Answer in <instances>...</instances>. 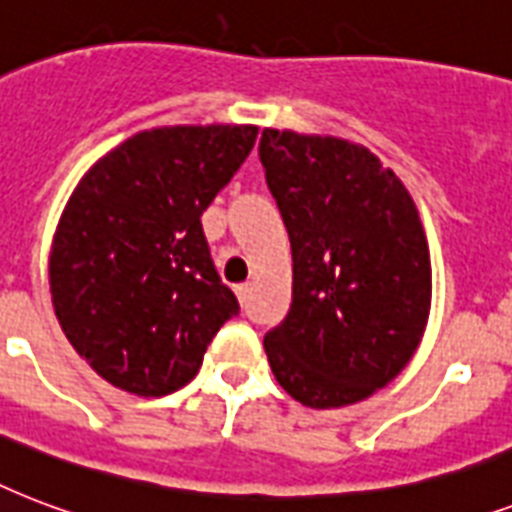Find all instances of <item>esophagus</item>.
Returning <instances> with one entry per match:
<instances>
[{
    "label": "esophagus",
    "instance_id": "esophagus-1",
    "mask_svg": "<svg viewBox=\"0 0 512 512\" xmlns=\"http://www.w3.org/2000/svg\"><path fill=\"white\" fill-rule=\"evenodd\" d=\"M235 293H237V299H240V304H245V301H248V296H251V283H240L235 288Z\"/></svg>",
    "mask_w": 512,
    "mask_h": 512
}]
</instances>
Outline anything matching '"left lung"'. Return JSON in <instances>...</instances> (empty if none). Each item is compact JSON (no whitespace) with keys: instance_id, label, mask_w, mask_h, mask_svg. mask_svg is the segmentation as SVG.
I'll return each mask as SVG.
<instances>
[{"instance_id":"1","label":"left lung","mask_w":512,"mask_h":512,"mask_svg":"<svg viewBox=\"0 0 512 512\" xmlns=\"http://www.w3.org/2000/svg\"><path fill=\"white\" fill-rule=\"evenodd\" d=\"M259 157L288 229L291 310L267 331L291 398L339 408L406 368L430 315V248L406 186L366 146L293 130L261 133Z\"/></svg>"}]
</instances>
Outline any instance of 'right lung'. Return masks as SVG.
<instances>
[{"mask_svg":"<svg viewBox=\"0 0 512 512\" xmlns=\"http://www.w3.org/2000/svg\"><path fill=\"white\" fill-rule=\"evenodd\" d=\"M253 125L136 133L87 170L50 251L55 318L106 382L141 398L181 390L240 312L202 211L256 144Z\"/></svg>","mask_w":512,"mask_h":512,"instance_id":"1","label":"right lung"}]
</instances>
